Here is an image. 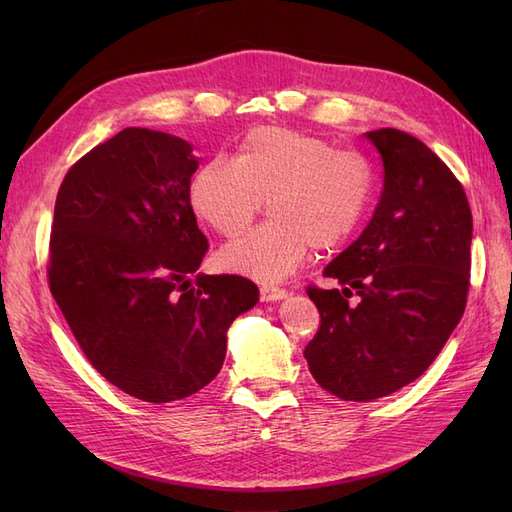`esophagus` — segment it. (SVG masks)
I'll use <instances>...</instances> for the list:
<instances>
[{
    "mask_svg": "<svg viewBox=\"0 0 512 512\" xmlns=\"http://www.w3.org/2000/svg\"><path fill=\"white\" fill-rule=\"evenodd\" d=\"M288 292L284 288H271V286H262L260 288V299L262 301H280L286 299Z\"/></svg>",
    "mask_w": 512,
    "mask_h": 512,
    "instance_id": "1",
    "label": "esophagus"
}]
</instances>
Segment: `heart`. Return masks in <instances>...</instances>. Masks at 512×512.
<instances>
[{"instance_id":"1","label":"heart","mask_w":512,"mask_h":512,"mask_svg":"<svg viewBox=\"0 0 512 512\" xmlns=\"http://www.w3.org/2000/svg\"><path fill=\"white\" fill-rule=\"evenodd\" d=\"M371 196V168L354 151L290 128H256L235 160L211 158L190 181L198 220L232 237L260 213L271 218L224 245L218 262L262 284L282 282L307 260L312 245L335 250L361 224Z\"/></svg>"}]
</instances>
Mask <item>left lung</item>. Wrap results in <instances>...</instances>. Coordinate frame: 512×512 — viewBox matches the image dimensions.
<instances>
[{
  "label": "left lung",
  "mask_w": 512,
  "mask_h": 512,
  "mask_svg": "<svg viewBox=\"0 0 512 512\" xmlns=\"http://www.w3.org/2000/svg\"><path fill=\"white\" fill-rule=\"evenodd\" d=\"M365 136L384 164L380 203L324 269L344 288L307 286L320 327L303 354L322 389L344 401H374L423 376L470 290L472 211L459 179L412 134ZM352 293L356 304L347 303Z\"/></svg>",
  "instance_id": "1"
}]
</instances>
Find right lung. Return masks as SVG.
Masks as SVG:
<instances>
[{"label":"right lung","instance_id":"1","mask_svg":"<svg viewBox=\"0 0 512 512\" xmlns=\"http://www.w3.org/2000/svg\"><path fill=\"white\" fill-rule=\"evenodd\" d=\"M183 138L126 128L70 166L55 200L49 288L87 361L151 404L222 369L226 331L258 301L241 275H192L209 243L190 205Z\"/></svg>","mask_w":512,"mask_h":512}]
</instances>
